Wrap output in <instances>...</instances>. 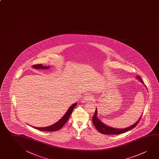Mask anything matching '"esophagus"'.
I'll return each mask as SVG.
<instances>
[{
    "mask_svg": "<svg viewBox=\"0 0 159 159\" xmlns=\"http://www.w3.org/2000/svg\"><path fill=\"white\" fill-rule=\"evenodd\" d=\"M92 99H93V98L90 95H86L85 96H84L83 99V100H85V101H88V100H92Z\"/></svg>",
    "mask_w": 159,
    "mask_h": 159,
    "instance_id": "1",
    "label": "esophagus"
}]
</instances>
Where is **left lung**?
<instances>
[{
  "label": "left lung",
  "mask_w": 159,
  "mask_h": 159,
  "mask_svg": "<svg viewBox=\"0 0 159 159\" xmlns=\"http://www.w3.org/2000/svg\"><path fill=\"white\" fill-rule=\"evenodd\" d=\"M137 78L143 83L142 80L139 76H137ZM141 117H142V116H141V117H140L139 120H137L136 123H135L134 125L128 127L127 128H122V129L112 128V127H109L108 125H104L103 123H102V122H101L100 120L98 119V118L97 117V111L96 108L94 114L92 118V121H93V123L95 127L100 133L105 134H123L125 132L130 131L132 129L134 128L139 124Z\"/></svg>",
  "instance_id": "left-lung-1"
}]
</instances>
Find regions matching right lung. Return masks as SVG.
<instances>
[{
    "mask_svg": "<svg viewBox=\"0 0 159 159\" xmlns=\"http://www.w3.org/2000/svg\"><path fill=\"white\" fill-rule=\"evenodd\" d=\"M33 67L34 69H48V66H44L41 64L35 65L33 66ZM77 104V103L73 104V105L70 106V108L67 110L66 113L64 114V116L62 117L60 120H59L58 122L55 123V124H53V125L48 126V127H33L34 128H36L37 129H39L40 131H48V132H53V131H58L67 122V120H69L70 115L72 113L73 111V109L76 106Z\"/></svg>",
    "mask_w": 159,
    "mask_h": 159,
    "instance_id": "obj_1",
    "label": "right lung"
}]
</instances>
